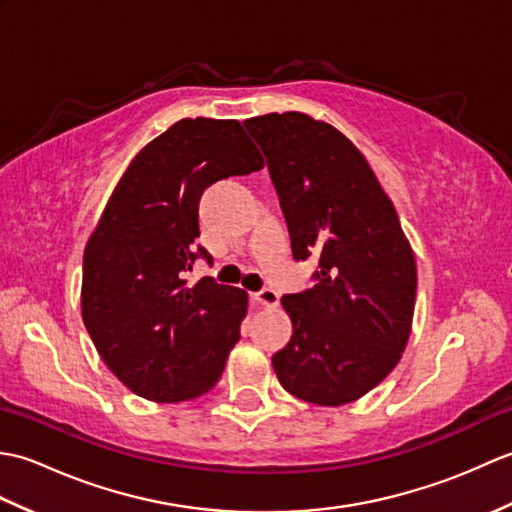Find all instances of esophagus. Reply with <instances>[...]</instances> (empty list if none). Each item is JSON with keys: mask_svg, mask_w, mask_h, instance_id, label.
Instances as JSON below:
<instances>
[{"mask_svg": "<svg viewBox=\"0 0 512 512\" xmlns=\"http://www.w3.org/2000/svg\"><path fill=\"white\" fill-rule=\"evenodd\" d=\"M250 299H253L257 306H264V308H277L279 306V295H277L275 290H270V288L253 292V295H250Z\"/></svg>", "mask_w": 512, "mask_h": 512, "instance_id": "1", "label": "esophagus"}]
</instances>
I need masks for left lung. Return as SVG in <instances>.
<instances>
[{
  "label": "left lung",
  "instance_id": "1",
  "mask_svg": "<svg viewBox=\"0 0 512 512\" xmlns=\"http://www.w3.org/2000/svg\"><path fill=\"white\" fill-rule=\"evenodd\" d=\"M268 158L295 259L319 257L317 284L284 295L290 343L273 356L281 387L341 407L398 365L416 308V257L394 202L350 138L303 112L244 121Z\"/></svg>",
  "mask_w": 512,
  "mask_h": 512
}]
</instances>
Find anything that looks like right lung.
Here are the masks:
<instances>
[{"instance_id": "add662e5", "label": "right lung", "mask_w": 512, "mask_h": 512, "mask_svg": "<svg viewBox=\"0 0 512 512\" xmlns=\"http://www.w3.org/2000/svg\"><path fill=\"white\" fill-rule=\"evenodd\" d=\"M264 169L239 121L182 118L138 151L83 253L81 317L103 363L154 402L200 398L220 380L248 312L242 288L187 286L200 195ZM198 253L211 259L204 248Z\"/></svg>"}]
</instances>
